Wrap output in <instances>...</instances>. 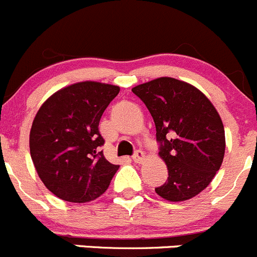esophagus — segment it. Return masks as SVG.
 Instances as JSON below:
<instances>
[{
	"label": "esophagus",
	"mask_w": 257,
	"mask_h": 257,
	"mask_svg": "<svg viewBox=\"0 0 257 257\" xmlns=\"http://www.w3.org/2000/svg\"><path fill=\"white\" fill-rule=\"evenodd\" d=\"M145 158H146V153L143 152V151H137L133 156V161L136 162V164H142V162L145 161Z\"/></svg>",
	"instance_id": "esophagus-1"
}]
</instances>
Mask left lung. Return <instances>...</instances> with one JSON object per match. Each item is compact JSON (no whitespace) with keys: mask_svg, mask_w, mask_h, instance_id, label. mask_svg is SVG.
Instances as JSON below:
<instances>
[{"mask_svg":"<svg viewBox=\"0 0 257 257\" xmlns=\"http://www.w3.org/2000/svg\"><path fill=\"white\" fill-rule=\"evenodd\" d=\"M150 110L166 164L162 199L185 201L204 190L220 169L226 152L219 112L195 86L172 77H158L132 88Z\"/></svg>","mask_w":257,"mask_h":257,"instance_id":"left-lung-1","label":"left lung"}]
</instances>
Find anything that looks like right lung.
<instances>
[{"instance_id": "obj_1", "label": "right lung", "mask_w": 257, "mask_h": 257, "mask_svg": "<svg viewBox=\"0 0 257 257\" xmlns=\"http://www.w3.org/2000/svg\"><path fill=\"white\" fill-rule=\"evenodd\" d=\"M119 86L83 81L49 96L35 115L30 155L45 188L62 200L86 203L106 191L119 166L99 152L101 115Z\"/></svg>"}]
</instances>
